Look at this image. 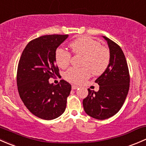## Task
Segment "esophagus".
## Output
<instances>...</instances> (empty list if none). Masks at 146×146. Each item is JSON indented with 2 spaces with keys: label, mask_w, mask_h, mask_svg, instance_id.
<instances>
[{
  "label": "esophagus",
  "mask_w": 146,
  "mask_h": 146,
  "mask_svg": "<svg viewBox=\"0 0 146 146\" xmlns=\"http://www.w3.org/2000/svg\"><path fill=\"white\" fill-rule=\"evenodd\" d=\"M72 88L74 90H76V89H77V88H79V86H76V85H72Z\"/></svg>",
  "instance_id": "1"
}]
</instances>
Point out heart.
<instances>
[{"instance_id":"obj_1","label":"heart","mask_w":146,"mask_h":146,"mask_svg":"<svg viewBox=\"0 0 146 146\" xmlns=\"http://www.w3.org/2000/svg\"><path fill=\"white\" fill-rule=\"evenodd\" d=\"M72 52L83 56L81 62L82 68H70L64 73V79L74 84H80L91 76L103 74L110 61L109 49L101 46L98 40L88 36H84L74 40L70 44ZM72 55L70 52L59 48L55 51L57 64L64 69L68 67Z\"/></svg>"}]
</instances>
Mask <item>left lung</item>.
<instances>
[{
  "mask_svg": "<svg viewBox=\"0 0 146 146\" xmlns=\"http://www.w3.org/2000/svg\"><path fill=\"white\" fill-rule=\"evenodd\" d=\"M108 42L110 61L108 68L95 81L98 91L88 88L83 100L86 113L97 119H106L117 113L124 104L129 89L130 76L124 54L119 46L103 36Z\"/></svg>",
  "mask_w": 146,
  "mask_h": 146,
  "instance_id": "1",
  "label": "left lung"
}]
</instances>
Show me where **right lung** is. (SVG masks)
Returning a JSON list of instances; mask_svg holds the SVG:
<instances>
[{"mask_svg":"<svg viewBox=\"0 0 146 146\" xmlns=\"http://www.w3.org/2000/svg\"><path fill=\"white\" fill-rule=\"evenodd\" d=\"M68 35H45L29 42L19 61L17 84L20 98L35 116L46 120L58 117L64 112L72 86L66 81L49 83L59 74L55 51Z\"/></svg>","mask_w":146,"mask_h":146,"instance_id":"1","label":"right lung"}]
</instances>
